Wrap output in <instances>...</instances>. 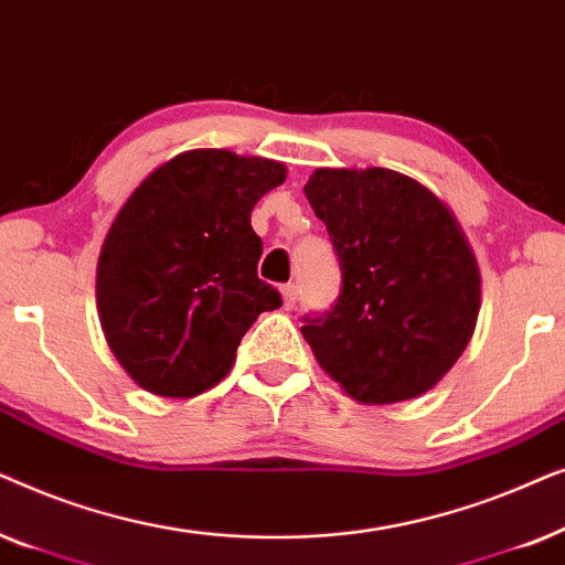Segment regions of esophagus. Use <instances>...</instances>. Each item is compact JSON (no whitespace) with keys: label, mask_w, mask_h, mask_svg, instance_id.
I'll return each mask as SVG.
<instances>
[{"label":"esophagus","mask_w":565,"mask_h":565,"mask_svg":"<svg viewBox=\"0 0 565 565\" xmlns=\"http://www.w3.org/2000/svg\"><path fill=\"white\" fill-rule=\"evenodd\" d=\"M280 292H282L285 311H292V308H296V300H298V288L292 282H288V285H282Z\"/></svg>","instance_id":"obj_1"}]
</instances>
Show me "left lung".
<instances>
[{
  "instance_id": "obj_1",
  "label": "left lung",
  "mask_w": 565,
  "mask_h": 565,
  "mask_svg": "<svg viewBox=\"0 0 565 565\" xmlns=\"http://www.w3.org/2000/svg\"><path fill=\"white\" fill-rule=\"evenodd\" d=\"M342 267L331 311L300 334L360 404L416 398L473 337L481 269L450 207L393 169H316L306 182Z\"/></svg>"
}]
</instances>
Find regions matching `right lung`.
I'll list each match as a JSON object with an SVG mask.
<instances>
[{"label": "right lung", "instance_id": "add662e5", "mask_svg": "<svg viewBox=\"0 0 565 565\" xmlns=\"http://www.w3.org/2000/svg\"><path fill=\"white\" fill-rule=\"evenodd\" d=\"M282 161L195 149L146 177L97 259V311L122 370L143 391L192 398L228 375L236 347L280 292L257 277V200Z\"/></svg>", "mask_w": 565, "mask_h": 565}]
</instances>
